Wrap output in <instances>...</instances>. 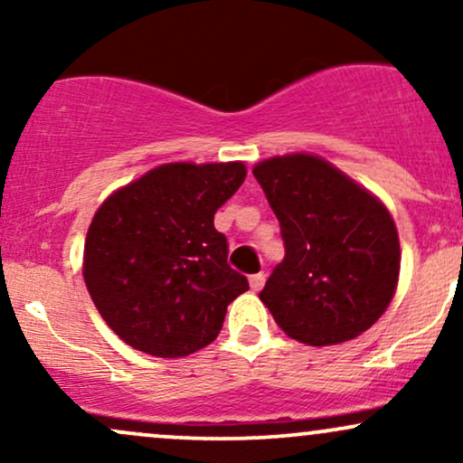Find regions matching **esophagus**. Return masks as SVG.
<instances>
[{"instance_id": "34e87169", "label": "esophagus", "mask_w": 463, "mask_h": 463, "mask_svg": "<svg viewBox=\"0 0 463 463\" xmlns=\"http://www.w3.org/2000/svg\"><path fill=\"white\" fill-rule=\"evenodd\" d=\"M265 285V274H252L250 276V289L252 291H261V287Z\"/></svg>"}]
</instances>
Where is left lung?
Returning a JSON list of instances; mask_svg holds the SVG:
<instances>
[{
  "label": "left lung",
  "instance_id": "1",
  "mask_svg": "<svg viewBox=\"0 0 463 463\" xmlns=\"http://www.w3.org/2000/svg\"><path fill=\"white\" fill-rule=\"evenodd\" d=\"M279 217L285 259L259 298L289 337L311 346L348 342L383 316L401 272L390 211L313 154L254 165Z\"/></svg>",
  "mask_w": 463,
  "mask_h": 463
}]
</instances>
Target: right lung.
I'll return each mask as SVG.
<instances>
[{
    "mask_svg": "<svg viewBox=\"0 0 463 463\" xmlns=\"http://www.w3.org/2000/svg\"><path fill=\"white\" fill-rule=\"evenodd\" d=\"M243 180V163H167L117 189L93 215L84 283L128 346L187 357L222 331L248 279L228 265L213 217Z\"/></svg>",
    "mask_w": 463,
    "mask_h": 463,
    "instance_id": "add662e5",
    "label": "right lung"
}]
</instances>
